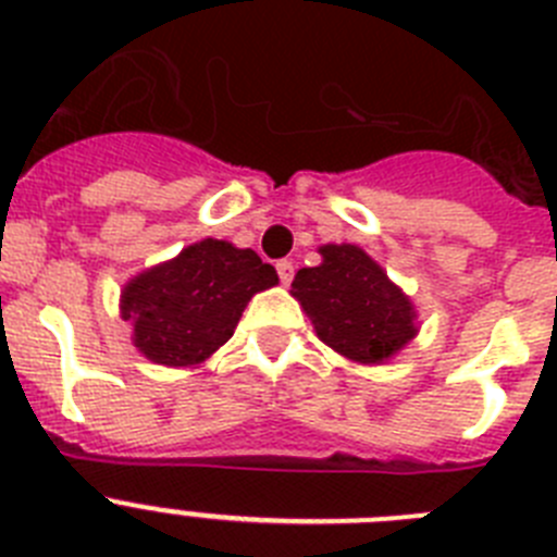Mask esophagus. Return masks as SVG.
Segmentation results:
<instances>
[{
	"label": "esophagus",
	"instance_id": "1",
	"mask_svg": "<svg viewBox=\"0 0 557 557\" xmlns=\"http://www.w3.org/2000/svg\"><path fill=\"white\" fill-rule=\"evenodd\" d=\"M275 270H278V278H282V284H289V282H293L295 264L289 262V259H282V262L275 264Z\"/></svg>",
	"mask_w": 557,
	"mask_h": 557
}]
</instances>
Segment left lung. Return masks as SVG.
I'll list each match as a JSON object with an SVG mask.
<instances>
[{"mask_svg":"<svg viewBox=\"0 0 557 557\" xmlns=\"http://www.w3.org/2000/svg\"><path fill=\"white\" fill-rule=\"evenodd\" d=\"M321 264L295 273L289 295L318 337L359 366H385L418 334L410 295L359 245H321Z\"/></svg>","mask_w":557,"mask_h":557,"instance_id":"8db88e82","label":"left lung"}]
</instances>
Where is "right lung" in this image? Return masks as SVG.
<instances>
[{
  "label": "right lung",
  "instance_id": "add662e5",
  "mask_svg": "<svg viewBox=\"0 0 557 557\" xmlns=\"http://www.w3.org/2000/svg\"><path fill=\"white\" fill-rule=\"evenodd\" d=\"M275 284V268L253 250L209 236L133 275L122 287L120 314L141 357L195 368L228 343L250 298Z\"/></svg>",
  "mask_w": 557,
  "mask_h": 557
}]
</instances>
